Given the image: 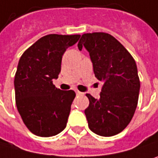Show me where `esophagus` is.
<instances>
[{
	"label": "esophagus",
	"instance_id": "obj_1",
	"mask_svg": "<svg viewBox=\"0 0 158 158\" xmlns=\"http://www.w3.org/2000/svg\"><path fill=\"white\" fill-rule=\"evenodd\" d=\"M76 94H77V95H83V93H82V92H80V91H79V90H76Z\"/></svg>",
	"mask_w": 158,
	"mask_h": 158
}]
</instances>
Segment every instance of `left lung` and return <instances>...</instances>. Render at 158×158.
Masks as SVG:
<instances>
[{
	"label": "left lung",
	"instance_id": "left-lung-1",
	"mask_svg": "<svg viewBox=\"0 0 158 158\" xmlns=\"http://www.w3.org/2000/svg\"><path fill=\"white\" fill-rule=\"evenodd\" d=\"M78 47L89 51L95 77L103 81L99 98L86 95L89 127L98 136H115L127 127L137 106L140 81L136 61L117 39L105 32L83 34Z\"/></svg>",
	"mask_w": 158,
	"mask_h": 158
}]
</instances>
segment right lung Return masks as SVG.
I'll return each instance as SVG.
<instances>
[{"label":"right lung","instance_id":"right-lung-1","mask_svg":"<svg viewBox=\"0 0 158 158\" xmlns=\"http://www.w3.org/2000/svg\"><path fill=\"white\" fill-rule=\"evenodd\" d=\"M80 35L49 34L38 40L22 55L14 78L15 99L22 121L34 135L43 137L60 133L67 125L76 94L57 89L66 50Z\"/></svg>","mask_w":158,"mask_h":158}]
</instances>
